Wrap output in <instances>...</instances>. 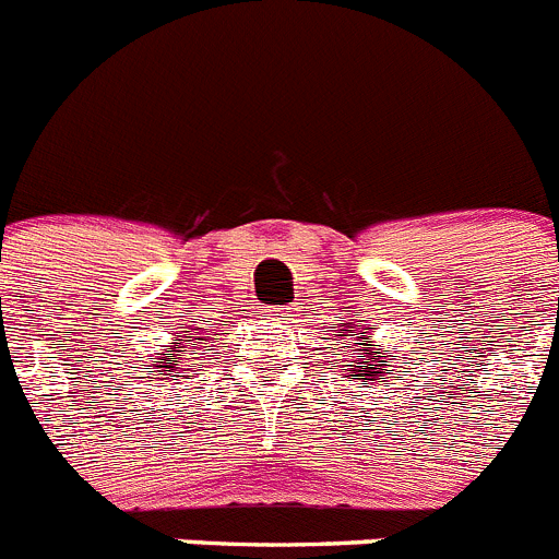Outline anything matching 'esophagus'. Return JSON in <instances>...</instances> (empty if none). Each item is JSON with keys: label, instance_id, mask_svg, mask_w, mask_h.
Returning a JSON list of instances; mask_svg holds the SVG:
<instances>
[{"label": "esophagus", "instance_id": "obj_1", "mask_svg": "<svg viewBox=\"0 0 559 559\" xmlns=\"http://www.w3.org/2000/svg\"><path fill=\"white\" fill-rule=\"evenodd\" d=\"M284 313H289V308H286V311H281V313H273V317H284Z\"/></svg>", "mask_w": 559, "mask_h": 559}]
</instances>
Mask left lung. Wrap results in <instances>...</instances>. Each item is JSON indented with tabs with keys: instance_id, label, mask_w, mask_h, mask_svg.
<instances>
[{
	"instance_id": "obj_1",
	"label": "left lung",
	"mask_w": 559,
	"mask_h": 559,
	"mask_svg": "<svg viewBox=\"0 0 559 559\" xmlns=\"http://www.w3.org/2000/svg\"><path fill=\"white\" fill-rule=\"evenodd\" d=\"M341 328H355V341H362V344H352V368H341V371H349V379H360L362 388H368L371 382H388V360H393L395 355H390V349H377L379 344L371 341V333L377 328H362L355 322H346ZM362 332L367 335L362 336Z\"/></svg>"
}]
</instances>
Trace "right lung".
Segmentation results:
<instances>
[{"label":"right lung","mask_w":559,"mask_h":559,"mask_svg":"<svg viewBox=\"0 0 559 559\" xmlns=\"http://www.w3.org/2000/svg\"><path fill=\"white\" fill-rule=\"evenodd\" d=\"M202 330V328H199ZM197 328H186L180 335L175 338V346L171 349H166V355H150V362H153L155 368V377L158 373H164L166 379H169V371L171 377H180V371H188V368H180L182 360H188V349H193V344H204V341H210V333L207 335H199ZM218 335V333H215ZM197 355V352H193Z\"/></svg>","instance_id":"obj_1"}]
</instances>
